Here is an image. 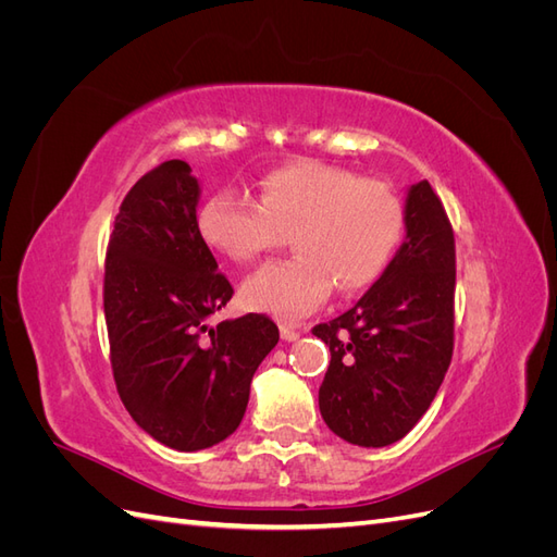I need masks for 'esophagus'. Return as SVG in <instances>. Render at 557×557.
<instances>
[{
	"mask_svg": "<svg viewBox=\"0 0 557 557\" xmlns=\"http://www.w3.org/2000/svg\"><path fill=\"white\" fill-rule=\"evenodd\" d=\"M281 339H285V342L299 339V330L293 323H281Z\"/></svg>",
	"mask_w": 557,
	"mask_h": 557,
	"instance_id": "esophagus-1",
	"label": "esophagus"
}]
</instances>
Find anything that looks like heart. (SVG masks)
Masks as SVG:
<instances>
[{
    "mask_svg": "<svg viewBox=\"0 0 557 557\" xmlns=\"http://www.w3.org/2000/svg\"><path fill=\"white\" fill-rule=\"evenodd\" d=\"M201 239L234 262H250L293 237L297 256L267 262L242 285L244 307L297 320L323 305L336 285H372L401 239L404 209L381 178L320 160L281 164L260 181L258 201L213 193L197 215Z\"/></svg>",
    "mask_w": 557,
    "mask_h": 557,
    "instance_id": "b5f03b06",
    "label": "heart"
}]
</instances>
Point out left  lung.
<instances>
[{"mask_svg":"<svg viewBox=\"0 0 557 557\" xmlns=\"http://www.w3.org/2000/svg\"><path fill=\"white\" fill-rule=\"evenodd\" d=\"M407 239L383 276L344 315L311 332L332 360L318 391L327 428L367 448L409 434L453 358L455 237L428 181L409 188Z\"/></svg>","mask_w":557,"mask_h":557,"instance_id":"obj_1","label":"left lung"}]
</instances>
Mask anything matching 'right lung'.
<instances>
[{"label":"right lung","instance_id":"obj_1","mask_svg":"<svg viewBox=\"0 0 557 557\" xmlns=\"http://www.w3.org/2000/svg\"><path fill=\"white\" fill-rule=\"evenodd\" d=\"M199 183L166 160L144 174L115 215L104 264L113 381L141 430L201 450L239 428L250 381L278 344L264 313L209 327L234 295L197 227Z\"/></svg>","mask_w":557,"mask_h":557}]
</instances>
